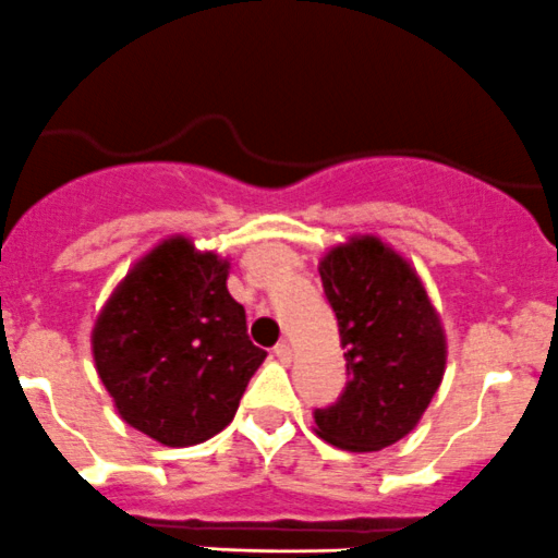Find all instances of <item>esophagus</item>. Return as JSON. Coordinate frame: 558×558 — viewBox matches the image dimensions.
Wrapping results in <instances>:
<instances>
[{"label": "esophagus", "instance_id": "34e87169", "mask_svg": "<svg viewBox=\"0 0 558 558\" xmlns=\"http://www.w3.org/2000/svg\"><path fill=\"white\" fill-rule=\"evenodd\" d=\"M274 355H276V359H279V362H282V364H288V362H290V355H293V353H290V344H288V342H279V344H276V348H274Z\"/></svg>", "mask_w": 558, "mask_h": 558}]
</instances>
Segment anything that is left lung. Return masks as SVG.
I'll list each match as a JSON object with an SVG mask.
<instances>
[{
	"label": "left lung",
	"mask_w": 558,
	"mask_h": 558,
	"mask_svg": "<svg viewBox=\"0 0 558 558\" xmlns=\"http://www.w3.org/2000/svg\"><path fill=\"white\" fill-rule=\"evenodd\" d=\"M348 384L315 411L317 435L348 452L405 438L438 391L447 337L416 270L380 238H350L320 259Z\"/></svg>",
	"instance_id": "left-lung-1"
}]
</instances>
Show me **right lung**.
I'll return each instance as SVG.
<instances>
[{"mask_svg":"<svg viewBox=\"0 0 558 558\" xmlns=\"http://www.w3.org/2000/svg\"><path fill=\"white\" fill-rule=\"evenodd\" d=\"M227 274V259L169 238L134 265L93 328L117 413L163 447L221 433L268 355L248 339Z\"/></svg>","mask_w":558,"mask_h":558,"instance_id":"add662e5","label":"right lung"}]
</instances>
